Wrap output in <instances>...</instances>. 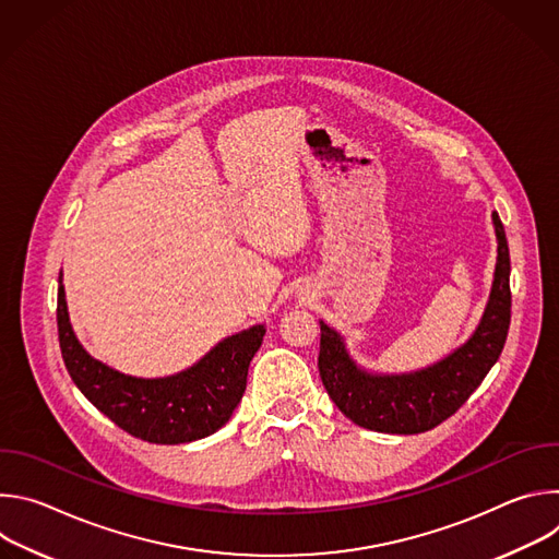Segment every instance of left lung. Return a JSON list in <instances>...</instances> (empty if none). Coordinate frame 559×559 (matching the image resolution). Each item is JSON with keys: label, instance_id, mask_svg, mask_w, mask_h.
I'll use <instances>...</instances> for the list:
<instances>
[{"label": "left lung", "instance_id": "left-lung-1", "mask_svg": "<svg viewBox=\"0 0 559 559\" xmlns=\"http://www.w3.org/2000/svg\"><path fill=\"white\" fill-rule=\"evenodd\" d=\"M498 261L480 325L442 360L409 373H373L356 365L343 336L321 321L318 371L336 407L358 427L380 433H423L453 416L480 386L504 349L511 323V259L504 225L491 214Z\"/></svg>", "mask_w": 559, "mask_h": 559}]
</instances>
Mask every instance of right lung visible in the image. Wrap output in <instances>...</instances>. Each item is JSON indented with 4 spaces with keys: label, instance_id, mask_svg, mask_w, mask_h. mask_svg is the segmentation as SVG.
I'll use <instances>...</instances> for the list:
<instances>
[{
    "label": "right lung",
    "instance_id": "add662e5",
    "mask_svg": "<svg viewBox=\"0 0 559 559\" xmlns=\"http://www.w3.org/2000/svg\"><path fill=\"white\" fill-rule=\"evenodd\" d=\"M59 347L72 382L117 427L154 444L194 442L218 431L241 403L265 328L252 325L214 345L192 367L166 378H136L93 358L72 332L63 274L57 292Z\"/></svg>",
    "mask_w": 559,
    "mask_h": 559
}]
</instances>
